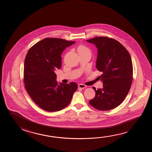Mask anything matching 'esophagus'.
<instances>
[{
    "label": "esophagus",
    "instance_id": "esophagus-1",
    "mask_svg": "<svg viewBox=\"0 0 152 152\" xmlns=\"http://www.w3.org/2000/svg\"><path fill=\"white\" fill-rule=\"evenodd\" d=\"M86 87V86L84 84H80L78 85V87L80 88H82V89L85 88Z\"/></svg>",
    "mask_w": 152,
    "mask_h": 152
}]
</instances>
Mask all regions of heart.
<instances>
[{"label": "heart", "mask_w": 152, "mask_h": 152, "mask_svg": "<svg viewBox=\"0 0 152 152\" xmlns=\"http://www.w3.org/2000/svg\"><path fill=\"white\" fill-rule=\"evenodd\" d=\"M78 53H82V52H90V50L88 48L86 47L85 45H80L78 49Z\"/></svg>", "instance_id": "1"}]
</instances>
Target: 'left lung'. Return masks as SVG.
Masks as SVG:
<instances>
[{
	"mask_svg": "<svg viewBox=\"0 0 152 152\" xmlns=\"http://www.w3.org/2000/svg\"><path fill=\"white\" fill-rule=\"evenodd\" d=\"M97 48L96 67L102 72L100 79L103 88L93 87L96 94L90 101L93 107L101 111L119 105L129 91L132 81V58L127 49L118 41L105 37L87 40Z\"/></svg>",
	"mask_w": 152,
	"mask_h": 152,
	"instance_id": "1",
	"label": "left lung"
}]
</instances>
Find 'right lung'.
Masks as SVG:
<instances>
[{"instance_id":"1","label":"right lung","mask_w":152,"mask_h":152,"mask_svg":"<svg viewBox=\"0 0 152 152\" xmlns=\"http://www.w3.org/2000/svg\"><path fill=\"white\" fill-rule=\"evenodd\" d=\"M59 38H45L30 48L25 57L24 83L30 97L42 109L58 111L69 104L77 84L56 80V70L61 67V55L75 43Z\"/></svg>"}]
</instances>
